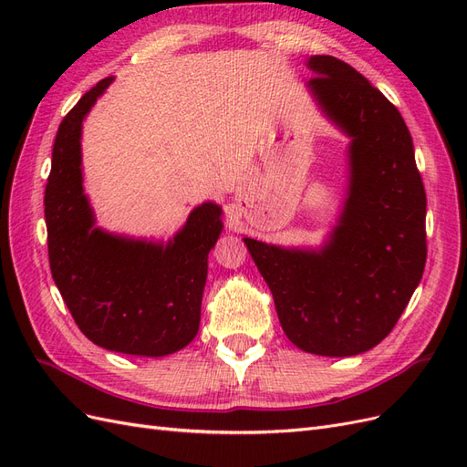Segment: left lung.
<instances>
[{
	"instance_id": "8db88e82",
	"label": "left lung",
	"mask_w": 467,
	"mask_h": 467,
	"mask_svg": "<svg viewBox=\"0 0 467 467\" xmlns=\"http://www.w3.org/2000/svg\"><path fill=\"white\" fill-rule=\"evenodd\" d=\"M307 66L309 89L352 138L345 212L321 251L244 242L290 341L312 355L352 357L391 333L425 271L427 194L395 105L335 56Z\"/></svg>"
}]
</instances>
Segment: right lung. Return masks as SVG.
<instances>
[{"label":"right lung","mask_w":467,"mask_h":467,"mask_svg":"<svg viewBox=\"0 0 467 467\" xmlns=\"http://www.w3.org/2000/svg\"><path fill=\"white\" fill-rule=\"evenodd\" d=\"M112 78L101 79L56 132L45 191L52 278L81 333L95 345L165 357L199 333L208 253L222 232L220 206L206 202L165 247L93 228L81 187V120Z\"/></svg>","instance_id":"add662e5"}]
</instances>
